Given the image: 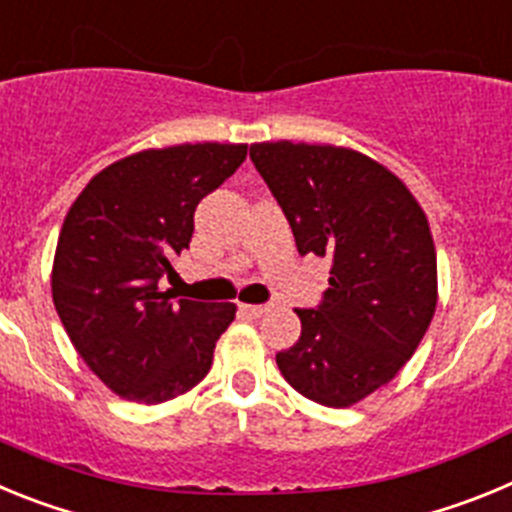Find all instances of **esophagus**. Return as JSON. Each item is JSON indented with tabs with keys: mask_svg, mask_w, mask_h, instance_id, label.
Here are the masks:
<instances>
[{
	"mask_svg": "<svg viewBox=\"0 0 512 512\" xmlns=\"http://www.w3.org/2000/svg\"><path fill=\"white\" fill-rule=\"evenodd\" d=\"M241 312L248 318H261L266 312V305H241Z\"/></svg>",
	"mask_w": 512,
	"mask_h": 512,
	"instance_id": "1",
	"label": "esophagus"
}]
</instances>
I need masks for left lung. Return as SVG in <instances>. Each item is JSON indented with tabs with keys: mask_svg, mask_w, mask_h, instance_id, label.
Returning <instances> with one entry per match:
<instances>
[{
	"mask_svg": "<svg viewBox=\"0 0 512 512\" xmlns=\"http://www.w3.org/2000/svg\"><path fill=\"white\" fill-rule=\"evenodd\" d=\"M251 161L295 233L328 256L323 302L300 315L282 377L325 408L356 405L415 354L438 302L436 246L410 189L379 161L320 143H253Z\"/></svg>",
	"mask_w": 512,
	"mask_h": 512,
	"instance_id": "8db88e82",
	"label": "left lung"
}]
</instances>
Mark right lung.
<instances>
[{"label":"right lung","mask_w":512,"mask_h":512,"mask_svg":"<svg viewBox=\"0 0 512 512\" xmlns=\"http://www.w3.org/2000/svg\"><path fill=\"white\" fill-rule=\"evenodd\" d=\"M243 161V143L148 148L92 176L66 212L53 305L81 359L122 400H174L210 372L235 305L174 300L158 284L189 248L202 197Z\"/></svg>","instance_id":"1"}]
</instances>
